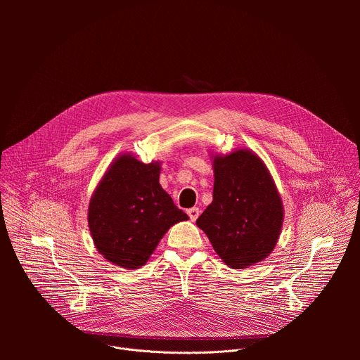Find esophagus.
Masks as SVG:
<instances>
[{
	"label": "esophagus",
	"instance_id": "34e87169",
	"mask_svg": "<svg viewBox=\"0 0 360 360\" xmlns=\"http://www.w3.org/2000/svg\"><path fill=\"white\" fill-rule=\"evenodd\" d=\"M188 217H189V219H191L192 222L196 221L198 217H199V210H198V208H191V210H188Z\"/></svg>",
	"mask_w": 360,
	"mask_h": 360
}]
</instances>
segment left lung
Instances as JSON below:
<instances>
[{
    "mask_svg": "<svg viewBox=\"0 0 360 360\" xmlns=\"http://www.w3.org/2000/svg\"><path fill=\"white\" fill-rule=\"evenodd\" d=\"M214 199L196 219L219 258L246 269L274 250L283 205L264 161L249 149L214 157Z\"/></svg>",
    "mask_w": 360,
    "mask_h": 360,
    "instance_id": "1",
    "label": "left lung"
}]
</instances>
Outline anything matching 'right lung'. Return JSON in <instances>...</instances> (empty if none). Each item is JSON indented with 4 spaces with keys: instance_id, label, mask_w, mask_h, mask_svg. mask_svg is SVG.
<instances>
[{
    "instance_id": "right-lung-1",
    "label": "right lung",
    "mask_w": 360,
    "mask_h": 360,
    "mask_svg": "<svg viewBox=\"0 0 360 360\" xmlns=\"http://www.w3.org/2000/svg\"><path fill=\"white\" fill-rule=\"evenodd\" d=\"M161 162L143 164L122 153L95 188L88 226L98 252L125 269L146 264L167 231L186 221L160 184Z\"/></svg>"
}]
</instances>
